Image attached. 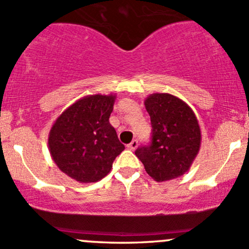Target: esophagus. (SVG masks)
<instances>
[{
    "label": "esophagus",
    "mask_w": 249,
    "mask_h": 249,
    "mask_svg": "<svg viewBox=\"0 0 249 249\" xmlns=\"http://www.w3.org/2000/svg\"><path fill=\"white\" fill-rule=\"evenodd\" d=\"M126 147H127V149H130V150H135V149H136L137 147H139V141H137V140L131 141V142H130L129 144L126 145Z\"/></svg>",
    "instance_id": "obj_1"
}]
</instances>
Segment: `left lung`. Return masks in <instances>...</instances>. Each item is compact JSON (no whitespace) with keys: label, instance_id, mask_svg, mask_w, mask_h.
Returning <instances> with one entry per match:
<instances>
[{"label":"left lung","instance_id":"obj_1","mask_svg":"<svg viewBox=\"0 0 249 249\" xmlns=\"http://www.w3.org/2000/svg\"><path fill=\"white\" fill-rule=\"evenodd\" d=\"M150 115L152 142L139 147L136 157L157 182L184 175L201 145L197 118L183 100L171 94H150L144 100Z\"/></svg>","mask_w":249,"mask_h":249}]
</instances>
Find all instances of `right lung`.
Instances as JSON below:
<instances>
[{"instance_id":"obj_1","label":"right lung","mask_w":249,"mask_h":249,"mask_svg":"<svg viewBox=\"0 0 249 249\" xmlns=\"http://www.w3.org/2000/svg\"><path fill=\"white\" fill-rule=\"evenodd\" d=\"M115 95H88L59 115L50 129L48 148L56 166L79 183L108 175L125 149L109 124Z\"/></svg>"}]
</instances>
